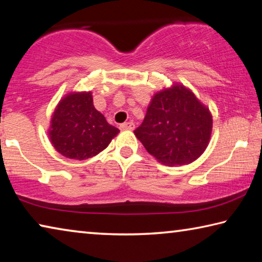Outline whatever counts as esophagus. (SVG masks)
I'll list each match as a JSON object with an SVG mask.
<instances>
[{
	"instance_id": "1",
	"label": "esophagus",
	"mask_w": 262,
	"mask_h": 262,
	"mask_svg": "<svg viewBox=\"0 0 262 262\" xmlns=\"http://www.w3.org/2000/svg\"><path fill=\"white\" fill-rule=\"evenodd\" d=\"M135 128V123L133 121H128L125 123H121L120 125V129H130L133 130Z\"/></svg>"
}]
</instances>
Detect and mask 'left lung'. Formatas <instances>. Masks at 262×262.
<instances>
[{"instance_id":"left-lung-1","label":"left lung","mask_w":262,"mask_h":262,"mask_svg":"<svg viewBox=\"0 0 262 262\" xmlns=\"http://www.w3.org/2000/svg\"><path fill=\"white\" fill-rule=\"evenodd\" d=\"M212 117L192 91L181 84L152 97L143 122L134 130L147 151L168 166L198 159L209 143Z\"/></svg>"}]
</instances>
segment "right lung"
I'll return each instance as SVG.
<instances>
[{
    "instance_id": "add662e5",
    "label": "right lung",
    "mask_w": 262,
    "mask_h": 262,
    "mask_svg": "<svg viewBox=\"0 0 262 262\" xmlns=\"http://www.w3.org/2000/svg\"><path fill=\"white\" fill-rule=\"evenodd\" d=\"M119 132L95 108L91 92H72L56 106L50 139L62 156L84 161L107 148Z\"/></svg>"
}]
</instances>
